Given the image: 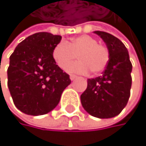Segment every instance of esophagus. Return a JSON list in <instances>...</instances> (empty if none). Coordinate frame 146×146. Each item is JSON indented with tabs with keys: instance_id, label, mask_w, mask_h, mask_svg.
<instances>
[{
	"instance_id": "1",
	"label": "esophagus",
	"mask_w": 146,
	"mask_h": 146,
	"mask_svg": "<svg viewBox=\"0 0 146 146\" xmlns=\"http://www.w3.org/2000/svg\"><path fill=\"white\" fill-rule=\"evenodd\" d=\"M69 78H70V79H71V80H74V79H76L78 77L76 76V75H74V74H70Z\"/></svg>"
}]
</instances>
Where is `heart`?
I'll list each match as a JSON object with an SVG mask.
<instances>
[{"label":"heart","mask_w":146,"mask_h":146,"mask_svg":"<svg viewBox=\"0 0 146 146\" xmlns=\"http://www.w3.org/2000/svg\"><path fill=\"white\" fill-rule=\"evenodd\" d=\"M52 56L62 69H67L78 56L80 60L72 64L68 71L80 74L87 73L88 70L93 74H98L106 68L109 61L108 48L89 35L78 36L68 42L60 41L53 48Z\"/></svg>","instance_id":"obj_1"}]
</instances>
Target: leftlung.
I'll use <instances>...</instances> for the list:
<instances>
[{"instance_id":"left-lung-1","label":"left lung","mask_w":146,"mask_h":146,"mask_svg":"<svg viewBox=\"0 0 146 146\" xmlns=\"http://www.w3.org/2000/svg\"><path fill=\"white\" fill-rule=\"evenodd\" d=\"M109 50V61L103 75L88 79V87L80 96L84 109L98 118H111L121 113L130 97L132 63L125 46L105 31H95Z\"/></svg>"}]
</instances>
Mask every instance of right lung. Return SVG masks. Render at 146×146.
<instances>
[{
  "label": "right lung",
  "instance_id": "1",
  "mask_svg": "<svg viewBox=\"0 0 146 146\" xmlns=\"http://www.w3.org/2000/svg\"><path fill=\"white\" fill-rule=\"evenodd\" d=\"M61 36L38 32L22 40L10 57L8 88L16 108L31 115H41L58 106L69 75L54 60L53 48Z\"/></svg>",
  "mask_w": 146,
  "mask_h": 146
}]
</instances>
